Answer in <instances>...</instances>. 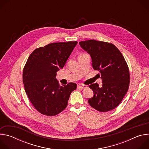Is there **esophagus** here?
Returning <instances> with one entry per match:
<instances>
[{
	"label": "esophagus",
	"instance_id": "esophagus-1",
	"mask_svg": "<svg viewBox=\"0 0 149 149\" xmlns=\"http://www.w3.org/2000/svg\"><path fill=\"white\" fill-rule=\"evenodd\" d=\"M87 87V86H86V85H82V84L78 85V88H80L81 89H84Z\"/></svg>",
	"mask_w": 149,
	"mask_h": 149
}]
</instances>
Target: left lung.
I'll return each instance as SVG.
<instances>
[{
    "instance_id": "left-lung-1",
    "label": "left lung",
    "mask_w": 149,
    "mask_h": 149,
    "mask_svg": "<svg viewBox=\"0 0 149 149\" xmlns=\"http://www.w3.org/2000/svg\"><path fill=\"white\" fill-rule=\"evenodd\" d=\"M79 44L90 55L93 67L100 72L102 80L101 87L97 83L90 86L94 96L88 100L89 104L100 112L114 109L129 87L130 72L124 56L114 45L108 42L88 40Z\"/></svg>"
}]
</instances>
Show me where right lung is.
Wrapping results in <instances>:
<instances>
[{
    "instance_id": "1",
    "label": "right lung",
    "mask_w": 149,
    "mask_h": 149,
    "mask_svg": "<svg viewBox=\"0 0 149 149\" xmlns=\"http://www.w3.org/2000/svg\"><path fill=\"white\" fill-rule=\"evenodd\" d=\"M77 41L57 42L35 49L23 71L25 92L35 109L42 114L54 116L64 110L77 84L59 86L55 77L64 67Z\"/></svg>"
}]
</instances>
